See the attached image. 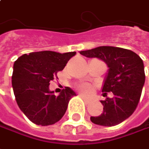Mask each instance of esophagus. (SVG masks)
Masks as SVG:
<instances>
[{"label": "esophagus", "instance_id": "1", "mask_svg": "<svg viewBox=\"0 0 149 149\" xmlns=\"http://www.w3.org/2000/svg\"><path fill=\"white\" fill-rule=\"evenodd\" d=\"M79 96H80V97H81V98H82L83 100H85L86 102H88V101H89V99H88V98H87L86 96H85L84 95H82V94H79Z\"/></svg>", "mask_w": 149, "mask_h": 149}]
</instances>
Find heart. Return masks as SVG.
<instances>
[{
	"label": "heart",
	"instance_id": "heart-1",
	"mask_svg": "<svg viewBox=\"0 0 149 149\" xmlns=\"http://www.w3.org/2000/svg\"><path fill=\"white\" fill-rule=\"evenodd\" d=\"M79 90L85 95H91L93 93L94 88L89 84H82L79 86Z\"/></svg>",
	"mask_w": 149,
	"mask_h": 149
}]
</instances>
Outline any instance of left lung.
<instances>
[{
  "label": "left lung",
  "mask_w": 149,
  "mask_h": 149,
  "mask_svg": "<svg viewBox=\"0 0 149 149\" xmlns=\"http://www.w3.org/2000/svg\"><path fill=\"white\" fill-rule=\"evenodd\" d=\"M87 58H97L107 64L108 73L102 87L105 100L103 112L98 116H91L96 125L112 127L123 123L138 107L145 82L144 66L142 58L129 49L111 46H101L80 51ZM112 92L111 98L107 92Z\"/></svg>",
  "instance_id": "8db88e82"
}]
</instances>
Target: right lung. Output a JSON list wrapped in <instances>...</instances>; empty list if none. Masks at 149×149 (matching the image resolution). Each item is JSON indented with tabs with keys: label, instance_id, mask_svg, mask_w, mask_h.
Here are the masks:
<instances>
[{
	"label": "right lung",
	"instance_id": "right-lung-1",
	"mask_svg": "<svg viewBox=\"0 0 149 149\" xmlns=\"http://www.w3.org/2000/svg\"><path fill=\"white\" fill-rule=\"evenodd\" d=\"M75 54L34 52L25 54L15 61L11 77L13 92L19 108L32 123L49 126L63 117L69 101L76 94L65 87L56 96L49 91V82Z\"/></svg>",
	"mask_w": 149,
	"mask_h": 149
}]
</instances>
